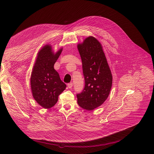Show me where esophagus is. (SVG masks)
<instances>
[{"label": "esophagus", "instance_id": "esophagus-1", "mask_svg": "<svg viewBox=\"0 0 154 154\" xmlns=\"http://www.w3.org/2000/svg\"><path fill=\"white\" fill-rule=\"evenodd\" d=\"M72 86H73V85H72V82H71V83H69L68 84V86L69 88H71L72 87Z\"/></svg>", "mask_w": 154, "mask_h": 154}]
</instances>
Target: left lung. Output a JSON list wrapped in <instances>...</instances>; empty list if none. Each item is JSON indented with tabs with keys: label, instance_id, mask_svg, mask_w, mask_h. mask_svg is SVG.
Segmentation results:
<instances>
[{
	"label": "left lung",
	"instance_id": "obj_1",
	"mask_svg": "<svg viewBox=\"0 0 154 154\" xmlns=\"http://www.w3.org/2000/svg\"><path fill=\"white\" fill-rule=\"evenodd\" d=\"M82 61L85 88L77 94V103L88 111L100 106L110 92L113 76L100 42L93 36L87 37L77 45Z\"/></svg>",
	"mask_w": 154,
	"mask_h": 154
}]
</instances>
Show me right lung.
<instances>
[{
    "instance_id": "right-lung-1",
    "label": "right lung",
    "mask_w": 154,
    "mask_h": 154,
    "mask_svg": "<svg viewBox=\"0 0 154 154\" xmlns=\"http://www.w3.org/2000/svg\"><path fill=\"white\" fill-rule=\"evenodd\" d=\"M62 51L61 48L54 53L51 45H46L37 54L30 77V86L34 99L44 108L54 106L58 96L66 87L54 68Z\"/></svg>"
}]
</instances>
